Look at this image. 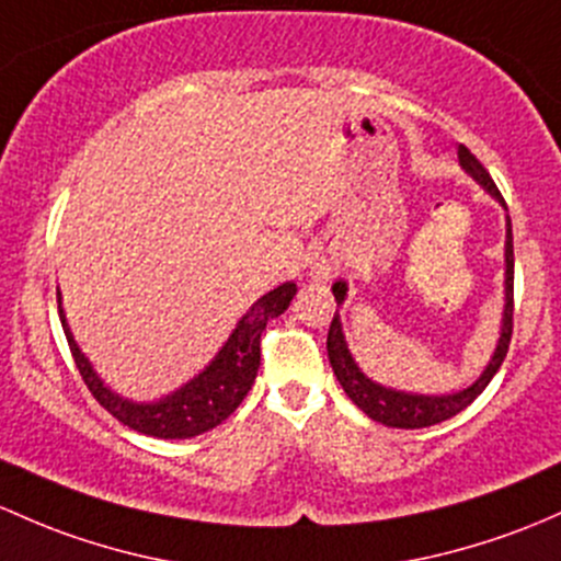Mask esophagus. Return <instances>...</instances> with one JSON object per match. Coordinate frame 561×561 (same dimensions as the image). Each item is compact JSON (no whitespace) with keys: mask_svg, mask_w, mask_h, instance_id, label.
Masks as SVG:
<instances>
[{"mask_svg":"<svg viewBox=\"0 0 561 561\" xmlns=\"http://www.w3.org/2000/svg\"><path fill=\"white\" fill-rule=\"evenodd\" d=\"M341 268V255L333 247H320L309 261V279L330 282Z\"/></svg>","mask_w":561,"mask_h":561,"instance_id":"obj_1","label":"esophagus"}]
</instances>
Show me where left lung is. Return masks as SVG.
I'll list each match as a JSON object with an SVG mask.
<instances>
[{
	"label": "left lung",
	"instance_id": "8db88e82",
	"mask_svg": "<svg viewBox=\"0 0 561 561\" xmlns=\"http://www.w3.org/2000/svg\"><path fill=\"white\" fill-rule=\"evenodd\" d=\"M459 167L468 176H473L476 182L494 198L505 206L503 196H500L497 185L492 182L486 169L481 167L479 158L468 150L465 145H459L457 150ZM335 304H344L346 300V282H335L333 285ZM511 333H514V233H511V217H505V306H503V322H500V339L494 346V355L486 363V368L481 370L479 379L470 387L459 389V392L449 394H420V392H405V389L385 387L379 381L368 379V376L359 370V365L352 357L350 344H346L344 325H341V314L335 309L333 322L328 330V357L333 365L335 379L341 381L344 392L350 394L352 403L357 405L363 414H368L374 422L387 424V427H403V430H420L430 427V424H438L457 416L459 411L468 409L476 398L486 389L489 381L494 379V374L503 365L505 355H508Z\"/></svg>",
	"mask_w": 561,
	"mask_h": 561
}]
</instances>
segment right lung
Returning <instances> with one entry per match:
<instances>
[{
	"instance_id": "add662e5",
	"label": "right lung",
	"mask_w": 561,
	"mask_h": 561,
	"mask_svg": "<svg viewBox=\"0 0 561 561\" xmlns=\"http://www.w3.org/2000/svg\"><path fill=\"white\" fill-rule=\"evenodd\" d=\"M296 293V282H285V285L274 287L263 298H257L247 309V314L236 322L233 333L228 335L226 344L220 346V352L211 357V363L206 365L202 374L193 376L187 385L174 389V392L150 400V403H137V400L123 398L115 389L104 385L102 376L93 370L91 359L82 355L72 330H69L67 314L61 309V290L56 296L58 317H61V328L67 333L75 365H78L82 381L91 389L93 398L117 422L137 430L141 435H152V438L163 440H182L217 427V424L226 422L239 409L241 400L247 398V392L255 385L257 368H261V333L268 325V320L287 311Z\"/></svg>"
}]
</instances>
